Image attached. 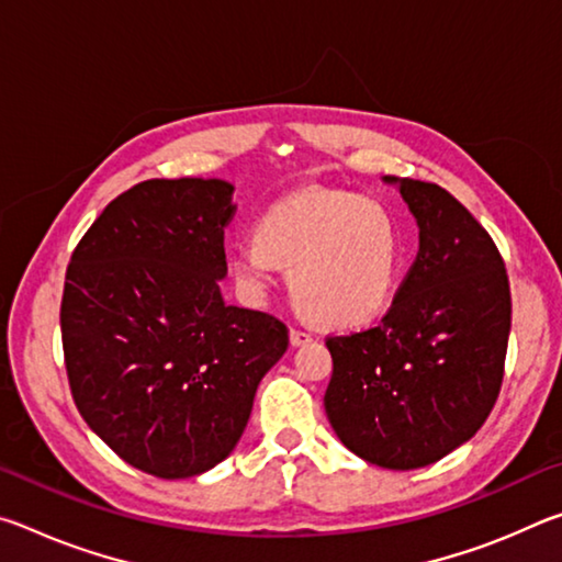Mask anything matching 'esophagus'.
I'll return each mask as SVG.
<instances>
[{"label": "esophagus", "mask_w": 562, "mask_h": 562, "mask_svg": "<svg viewBox=\"0 0 562 562\" xmlns=\"http://www.w3.org/2000/svg\"><path fill=\"white\" fill-rule=\"evenodd\" d=\"M290 341H292V347H302V345H307V341H312V335L310 331H304V329H290Z\"/></svg>", "instance_id": "obj_1"}]
</instances>
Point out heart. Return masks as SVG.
Segmentation results:
<instances>
[{
	"mask_svg": "<svg viewBox=\"0 0 562 562\" xmlns=\"http://www.w3.org/2000/svg\"><path fill=\"white\" fill-rule=\"evenodd\" d=\"M402 231L384 203L355 190H302L282 198L237 247L231 270L245 292L262 297L278 268L292 302L322 327H357L382 312L402 270Z\"/></svg>",
	"mask_w": 562,
	"mask_h": 562,
	"instance_id": "heart-1",
	"label": "heart"
}]
</instances>
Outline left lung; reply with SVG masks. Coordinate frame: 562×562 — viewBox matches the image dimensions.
<instances>
[{"label":"left lung","mask_w":562,"mask_h":562,"mask_svg":"<svg viewBox=\"0 0 562 562\" xmlns=\"http://www.w3.org/2000/svg\"><path fill=\"white\" fill-rule=\"evenodd\" d=\"M418 252L382 322L327 337L325 408L351 453L412 471L459 449L496 404L510 335V284L493 237L436 183L396 180Z\"/></svg>","instance_id":"1"}]
</instances>
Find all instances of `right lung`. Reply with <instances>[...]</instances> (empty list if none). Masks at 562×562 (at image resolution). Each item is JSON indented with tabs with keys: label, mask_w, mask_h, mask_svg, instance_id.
Returning a JSON list of instances; mask_svg holds the SVG:
<instances>
[{
	"label": "right lung",
	"mask_w": 562,
	"mask_h": 562,
	"mask_svg": "<svg viewBox=\"0 0 562 562\" xmlns=\"http://www.w3.org/2000/svg\"><path fill=\"white\" fill-rule=\"evenodd\" d=\"M231 198L217 178L144 180L103 207L66 268L74 404L113 453L158 479L231 456L290 345L278 317L223 302Z\"/></svg>",
	"instance_id": "right-lung-1"
}]
</instances>
